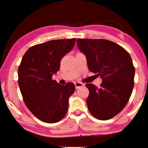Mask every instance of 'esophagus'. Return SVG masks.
<instances>
[{
	"instance_id": "obj_1",
	"label": "esophagus",
	"mask_w": 148,
	"mask_h": 148,
	"mask_svg": "<svg viewBox=\"0 0 148 148\" xmlns=\"http://www.w3.org/2000/svg\"><path fill=\"white\" fill-rule=\"evenodd\" d=\"M74 85H75L76 89H79L80 88H81V87L84 86V85L82 83H80V82H75V83H74Z\"/></svg>"
}]
</instances>
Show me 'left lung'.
Here are the masks:
<instances>
[{
    "label": "left lung",
    "instance_id": "left-lung-1",
    "mask_svg": "<svg viewBox=\"0 0 148 148\" xmlns=\"http://www.w3.org/2000/svg\"><path fill=\"white\" fill-rule=\"evenodd\" d=\"M85 55L90 72L102 78L100 87L87 83L90 112L99 120H108L125 108L134 88L135 68L129 53L115 42L106 39L76 40Z\"/></svg>",
    "mask_w": 148,
    "mask_h": 148
}]
</instances>
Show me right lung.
Instances as JSON below:
<instances>
[{
  "label": "right lung",
  "instance_id": "right-lung-1",
  "mask_svg": "<svg viewBox=\"0 0 148 148\" xmlns=\"http://www.w3.org/2000/svg\"><path fill=\"white\" fill-rule=\"evenodd\" d=\"M75 42L74 38L38 44L29 47L21 60L18 83L23 101L29 111L45 123L60 121L67 114L69 98L75 86L73 83L61 85L51 77Z\"/></svg>",
  "mask_w": 148,
  "mask_h": 148
}]
</instances>
